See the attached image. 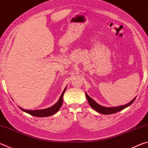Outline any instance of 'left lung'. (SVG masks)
<instances>
[{
	"label": "left lung",
	"instance_id": "obj_1",
	"mask_svg": "<svg viewBox=\"0 0 148 148\" xmlns=\"http://www.w3.org/2000/svg\"><path fill=\"white\" fill-rule=\"evenodd\" d=\"M86 95L87 97V101H88V102L90 106L92 108V109H94L95 111L98 112L99 113H101L102 114H114L116 113V112H118L121 110L125 109V108H127V106H129L131 105L132 102L134 101L136 97L132 100L131 102H130L129 103L125 104V105H122V106H117V107H104L102 106L101 105L99 104L97 102H95L93 99H91L88 95H87L86 92Z\"/></svg>",
	"mask_w": 148,
	"mask_h": 148
}]
</instances>
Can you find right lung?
I'll list each match as a JSON object with an SVG mask.
<instances>
[{"label": "right lung", "instance_id": "1", "mask_svg": "<svg viewBox=\"0 0 148 148\" xmlns=\"http://www.w3.org/2000/svg\"><path fill=\"white\" fill-rule=\"evenodd\" d=\"M66 87H65V89H64L63 92H62V93L61 94V97H60L59 101H57V103L56 104H54L53 106L48 108L34 110H25L21 107H19V108L21 109L22 111L26 112V113L31 115V116L36 117H48L50 116H52V115L57 113V112L59 111L60 108L61 107L62 104V99H63V95L65 92V90H66Z\"/></svg>", "mask_w": 148, "mask_h": 148}]
</instances>
